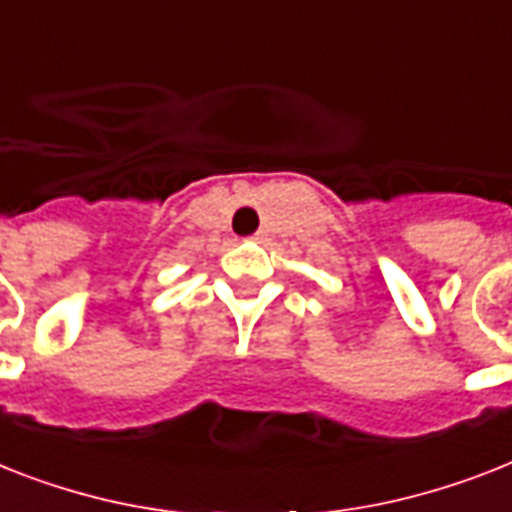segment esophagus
<instances>
[{"label": "esophagus", "instance_id": "1", "mask_svg": "<svg viewBox=\"0 0 512 512\" xmlns=\"http://www.w3.org/2000/svg\"><path fill=\"white\" fill-rule=\"evenodd\" d=\"M252 239H255V242H263V239H265V231H257V234L252 236Z\"/></svg>", "mask_w": 512, "mask_h": 512}]
</instances>
